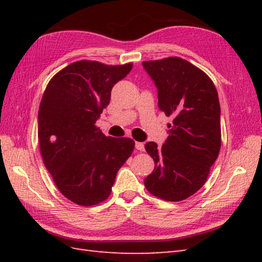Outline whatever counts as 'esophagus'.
<instances>
[{"label":"esophagus","instance_id":"esophagus-1","mask_svg":"<svg viewBox=\"0 0 262 262\" xmlns=\"http://www.w3.org/2000/svg\"><path fill=\"white\" fill-rule=\"evenodd\" d=\"M135 147H136V149H138V151H144V144L141 142H136Z\"/></svg>","mask_w":262,"mask_h":262}]
</instances>
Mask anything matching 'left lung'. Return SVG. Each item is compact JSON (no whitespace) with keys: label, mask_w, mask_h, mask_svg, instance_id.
I'll list each match as a JSON object with an SVG mask.
<instances>
[{"label":"left lung","mask_w":262,"mask_h":262,"mask_svg":"<svg viewBox=\"0 0 262 262\" xmlns=\"http://www.w3.org/2000/svg\"><path fill=\"white\" fill-rule=\"evenodd\" d=\"M143 68L158 89L160 110L173 117L162 147L145 144L155 166L144 185L155 197L180 202L204 186L219 157V94L207 74L180 57L147 60Z\"/></svg>","instance_id":"8db88e82"}]
</instances>
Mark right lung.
Wrapping results in <instances>:
<instances>
[{"instance_id":"1","label":"right lung","mask_w":262,"mask_h":262,"mask_svg":"<svg viewBox=\"0 0 262 262\" xmlns=\"http://www.w3.org/2000/svg\"><path fill=\"white\" fill-rule=\"evenodd\" d=\"M133 64L72 63L53 76L38 113V140L46 169L64 196L93 206L109 197L117 172L130 157V138L107 137L96 126L111 90Z\"/></svg>"}]
</instances>
